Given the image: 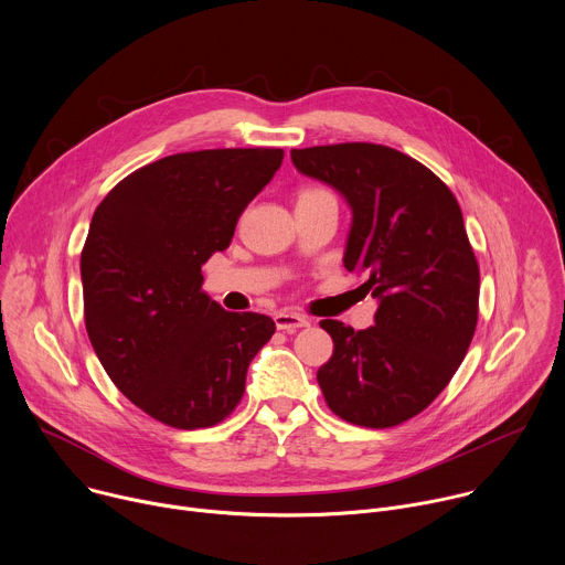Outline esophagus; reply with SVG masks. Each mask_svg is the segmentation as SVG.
Returning <instances> with one entry per match:
<instances>
[{"mask_svg": "<svg viewBox=\"0 0 565 565\" xmlns=\"http://www.w3.org/2000/svg\"><path fill=\"white\" fill-rule=\"evenodd\" d=\"M275 324L279 331H297V329H303V327H310V319L301 312H292V310H281L275 315Z\"/></svg>", "mask_w": 565, "mask_h": 565, "instance_id": "obj_1", "label": "esophagus"}]
</instances>
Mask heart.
Listing matches in <instances>:
<instances>
[{"label":"heart","instance_id":"obj_1","mask_svg":"<svg viewBox=\"0 0 565 565\" xmlns=\"http://www.w3.org/2000/svg\"><path fill=\"white\" fill-rule=\"evenodd\" d=\"M327 194H331V192H327V190H321V188H306L301 194H299V199H312V196H327Z\"/></svg>","mask_w":565,"mask_h":565}]
</instances>
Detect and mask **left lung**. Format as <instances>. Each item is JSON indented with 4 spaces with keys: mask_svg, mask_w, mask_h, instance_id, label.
Instances as JSON below:
<instances>
[{
    "mask_svg": "<svg viewBox=\"0 0 565 565\" xmlns=\"http://www.w3.org/2000/svg\"><path fill=\"white\" fill-rule=\"evenodd\" d=\"M351 212L344 268L377 299L375 327L319 321L333 358L317 371L342 420L384 429L427 409L458 371L478 321V264L451 190L418 160L373 142L290 151Z\"/></svg>",
    "mask_w": 565,
    "mask_h": 565,
    "instance_id": "1",
    "label": "left lung"
}]
</instances>
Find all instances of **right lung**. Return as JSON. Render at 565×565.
Instances as JSON below:
<instances>
[{
	"mask_svg": "<svg viewBox=\"0 0 565 565\" xmlns=\"http://www.w3.org/2000/svg\"><path fill=\"white\" fill-rule=\"evenodd\" d=\"M284 149L174 153L122 179L96 207L79 257L85 324L111 382L177 429L225 420L253 358L273 338L259 312H227L201 266L270 183Z\"/></svg>",
	"mask_w": 565,
	"mask_h": 565,
	"instance_id": "1",
	"label": "right lung"
}]
</instances>
